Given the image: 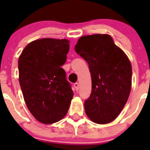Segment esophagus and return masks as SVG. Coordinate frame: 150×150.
Instances as JSON below:
<instances>
[{
    "label": "esophagus",
    "mask_w": 150,
    "mask_h": 150,
    "mask_svg": "<svg viewBox=\"0 0 150 150\" xmlns=\"http://www.w3.org/2000/svg\"><path fill=\"white\" fill-rule=\"evenodd\" d=\"M74 88H76V91H78V90H79V83H74Z\"/></svg>",
    "instance_id": "esophagus-1"
}]
</instances>
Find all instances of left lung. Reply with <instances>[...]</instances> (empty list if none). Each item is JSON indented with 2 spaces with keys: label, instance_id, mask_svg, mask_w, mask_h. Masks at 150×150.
<instances>
[{
  "label": "left lung",
  "instance_id": "8db88e82",
  "mask_svg": "<svg viewBox=\"0 0 150 150\" xmlns=\"http://www.w3.org/2000/svg\"><path fill=\"white\" fill-rule=\"evenodd\" d=\"M76 53L88 62L91 93L84 103L92 122L107 124L116 119L132 88V64L108 34L83 36L75 46Z\"/></svg>",
  "mask_w": 150,
  "mask_h": 150
}]
</instances>
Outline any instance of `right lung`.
<instances>
[{
	"instance_id": "right-lung-1",
	"label": "right lung",
	"mask_w": 150,
	"mask_h": 150,
	"mask_svg": "<svg viewBox=\"0 0 150 150\" xmlns=\"http://www.w3.org/2000/svg\"><path fill=\"white\" fill-rule=\"evenodd\" d=\"M69 40L43 38L25 46L18 59V80L30 113L44 124L67 114L74 93L61 67L69 52Z\"/></svg>"
}]
</instances>
